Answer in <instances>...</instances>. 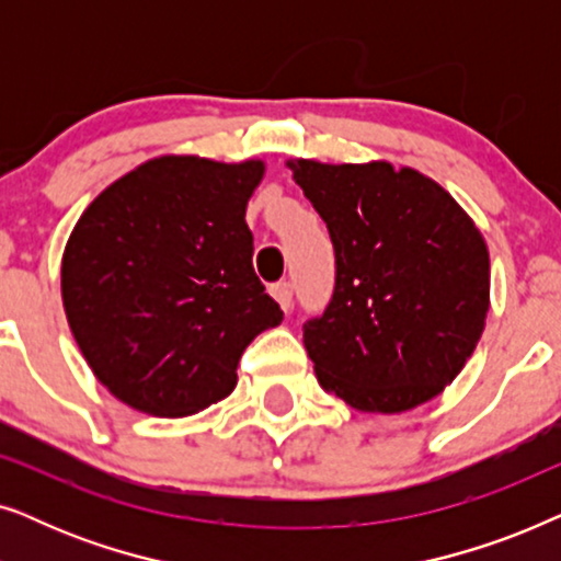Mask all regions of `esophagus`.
I'll return each instance as SVG.
<instances>
[{"instance_id": "1", "label": "esophagus", "mask_w": 561, "mask_h": 561, "mask_svg": "<svg viewBox=\"0 0 561 561\" xmlns=\"http://www.w3.org/2000/svg\"><path fill=\"white\" fill-rule=\"evenodd\" d=\"M271 296L280 304L283 311H288L290 301H294V288H290L288 280H278L271 286Z\"/></svg>"}]
</instances>
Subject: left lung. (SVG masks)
I'll list each match as a JSON object with an SVG mask.
<instances>
[{
  "mask_svg": "<svg viewBox=\"0 0 561 561\" xmlns=\"http://www.w3.org/2000/svg\"><path fill=\"white\" fill-rule=\"evenodd\" d=\"M288 165L334 244V294L304 324L321 388L357 411L432 401L485 329L490 257L480 229L413 168Z\"/></svg>",
  "mask_w": 561,
  "mask_h": 561,
  "instance_id": "obj_1",
  "label": "left lung"
}]
</instances>
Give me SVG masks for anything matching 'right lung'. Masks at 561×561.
Masks as SVG:
<instances>
[{"mask_svg": "<svg viewBox=\"0 0 561 561\" xmlns=\"http://www.w3.org/2000/svg\"><path fill=\"white\" fill-rule=\"evenodd\" d=\"M260 160H148L76 221L60 288L102 386L152 416H188L237 386L242 352L283 321L252 267L244 209Z\"/></svg>", "mask_w": 561, "mask_h": 561, "instance_id": "right-lung-1", "label": "right lung"}]
</instances>
